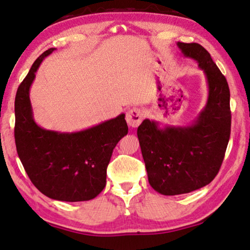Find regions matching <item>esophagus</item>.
I'll list each match as a JSON object with an SVG mask.
<instances>
[{"mask_svg": "<svg viewBox=\"0 0 250 250\" xmlns=\"http://www.w3.org/2000/svg\"><path fill=\"white\" fill-rule=\"evenodd\" d=\"M143 117H144V114H143V110L141 108H132L128 111V114L125 116V120L128 122V125L132 128H136L137 125H140V124L143 120Z\"/></svg>", "mask_w": 250, "mask_h": 250, "instance_id": "34e87169", "label": "esophagus"}]
</instances>
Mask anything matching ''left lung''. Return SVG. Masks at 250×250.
Here are the masks:
<instances>
[{"label":"left lung","instance_id":"left-lung-1","mask_svg":"<svg viewBox=\"0 0 250 250\" xmlns=\"http://www.w3.org/2000/svg\"><path fill=\"white\" fill-rule=\"evenodd\" d=\"M177 45L205 72L208 100L189 126L161 130L146 119L137 129L148 180L164 195L189 193L208 185L219 172L231 133L230 89L224 74L203 46Z\"/></svg>","mask_w":250,"mask_h":250}]
</instances>
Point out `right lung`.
<instances>
[{
    "label": "right lung",
    "mask_w": 250,
    "mask_h": 250,
    "mask_svg": "<svg viewBox=\"0 0 250 250\" xmlns=\"http://www.w3.org/2000/svg\"><path fill=\"white\" fill-rule=\"evenodd\" d=\"M34 61L15 99V143L21 163L35 187L50 199L65 202L95 198L106 185V169L121 137L128 134L125 114L75 133L42 129L32 116L29 91L45 57Z\"/></svg>",
    "instance_id": "add662e5"
}]
</instances>
